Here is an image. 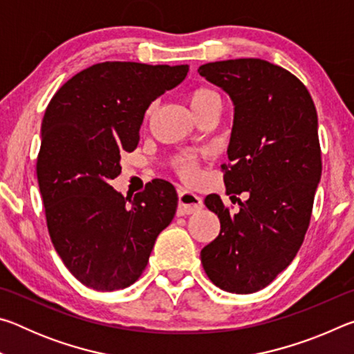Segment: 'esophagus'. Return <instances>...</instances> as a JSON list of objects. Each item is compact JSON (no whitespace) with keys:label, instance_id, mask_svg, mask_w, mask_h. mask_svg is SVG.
Listing matches in <instances>:
<instances>
[{"label":"esophagus","instance_id":"esophagus-1","mask_svg":"<svg viewBox=\"0 0 354 354\" xmlns=\"http://www.w3.org/2000/svg\"><path fill=\"white\" fill-rule=\"evenodd\" d=\"M179 206L178 215H190L203 207V200L194 192L179 190Z\"/></svg>","mask_w":354,"mask_h":354}]
</instances>
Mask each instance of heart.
Masks as SVG:
<instances>
[{
    "label": "heart",
    "mask_w": 354,
    "mask_h": 354,
    "mask_svg": "<svg viewBox=\"0 0 354 354\" xmlns=\"http://www.w3.org/2000/svg\"><path fill=\"white\" fill-rule=\"evenodd\" d=\"M187 101L190 109L194 111V113H200L203 109H206L207 106H211L214 103H221L218 93L212 91L209 87H196L194 91H190L187 95ZM154 112V106H149V109L147 111V117L151 115ZM173 167H175L176 173L181 178H184L185 181H195L198 178V164L194 158L190 156H181L178 158L175 162H173Z\"/></svg>",
    "instance_id": "b5f03b06"
}]
</instances>
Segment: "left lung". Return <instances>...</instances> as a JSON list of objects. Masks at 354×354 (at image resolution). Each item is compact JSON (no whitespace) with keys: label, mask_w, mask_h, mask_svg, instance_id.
I'll return each mask as SVG.
<instances>
[{"label":"left lung","mask_w":354,"mask_h":354,"mask_svg":"<svg viewBox=\"0 0 354 354\" xmlns=\"http://www.w3.org/2000/svg\"><path fill=\"white\" fill-rule=\"evenodd\" d=\"M198 73L234 103L221 170L227 195L248 194L234 214L218 195L206 196L220 234L201 250V263L220 289L253 293L293 261L309 227L322 176L317 111L295 75L262 59L209 62Z\"/></svg>","instance_id":"8db88e82"}]
</instances>
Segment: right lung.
<instances>
[{"label":"right lung","mask_w":354,"mask_h":354,"mask_svg":"<svg viewBox=\"0 0 354 354\" xmlns=\"http://www.w3.org/2000/svg\"><path fill=\"white\" fill-rule=\"evenodd\" d=\"M187 71L189 65L95 64L65 82L46 107L37 179L48 232L65 267L91 289L136 283L175 217L178 195L169 181L153 179L134 200L109 181L122 171V153L139 143L148 106Z\"/></svg>","instance_id":"right-lung-1"}]
</instances>
